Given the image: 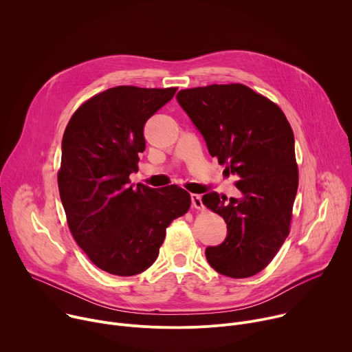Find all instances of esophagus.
Listing matches in <instances>:
<instances>
[{
	"label": "esophagus",
	"instance_id": "obj_1",
	"mask_svg": "<svg viewBox=\"0 0 352 352\" xmlns=\"http://www.w3.org/2000/svg\"><path fill=\"white\" fill-rule=\"evenodd\" d=\"M190 204H192V208L193 209H197V210H204V204H202V197H200V195H190Z\"/></svg>",
	"mask_w": 352,
	"mask_h": 352
}]
</instances>
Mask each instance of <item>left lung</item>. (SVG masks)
Listing matches in <instances>:
<instances>
[{"mask_svg":"<svg viewBox=\"0 0 352 352\" xmlns=\"http://www.w3.org/2000/svg\"><path fill=\"white\" fill-rule=\"evenodd\" d=\"M177 102L241 190L230 199L204 195V205L227 224L224 242L208 246L206 259L223 276H255L289 234L298 189L291 125L278 106L239 83L179 90Z\"/></svg>","mask_w":352,"mask_h":352,"instance_id":"left-lung-1","label":"left lung"}]
</instances>
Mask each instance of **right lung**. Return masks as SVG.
Masks as SVG:
<instances>
[{
  "label": "right lung",
  "instance_id": "right-lung-1",
  "mask_svg": "<svg viewBox=\"0 0 352 352\" xmlns=\"http://www.w3.org/2000/svg\"><path fill=\"white\" fill-rule=\"evenodd\" d=\"M177 89L117 86L96 94L69 120L61 143L58 189L69 230L89 259L116 276L152 266L170 223L190 206L177 186L131 185L144 150L146 121Z\"/></svg>",
  "mask_w": 352,
  "mask_h": 352
}]
</instances>
